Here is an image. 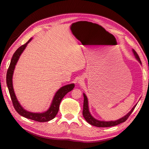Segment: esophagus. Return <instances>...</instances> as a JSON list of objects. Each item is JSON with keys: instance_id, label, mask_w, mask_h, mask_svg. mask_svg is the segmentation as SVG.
<instances>
[{"instance_id": "1", "label": "esophagus", "mask_w": 149, "mask_h": 149, "mask_svg": "<svg viewBox=\"0 0 149 149\" xmlns=\"http://www.w3.org/2000/svg\"><path fill=\"white\" fill-rule=\"evenodd\" d=\"M83 82H84V79L81 77L80 79H79V80H78V84H81Z\"/></svg>"}]
</instances>
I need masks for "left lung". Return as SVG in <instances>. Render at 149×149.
<instances>
[{
	"label": "left lung",
	"instance_id": "left-lung-1",
	"mask_svg": "<svg viewBox=\"0 0 149 149\" xmlns=\"http://www.w3.org/2000/svg\"><path fill=\"white\" fill-rule=\"evenodd\" d=\"M133 53L134 54L135 58L137 59V61L141 64V61L139 57L138 54H137L134 50H132ZM84 109H83V116L85 118V120L89 123V124L96 126V127H112V126H115L116 125L120 124L121 123L124 122L127 119L128 117L130 116V114H132L133 110L135 109V108L137 104H136L134 107L132 108V109L127 114L125 115L124 116L120 118L117 120L114 121H101L96 119L90 113L89 108V103H88V99L86 95L84 93Z\"/></svg>",
	"mask_w": 149,
	"mask_h": 149
}]
</instances>
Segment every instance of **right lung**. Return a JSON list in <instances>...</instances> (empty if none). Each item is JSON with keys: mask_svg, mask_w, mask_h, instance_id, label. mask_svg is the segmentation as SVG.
I'll list each match as a JSON object with an SVG mask.
<instances>
[{"mask_svg": "<svg viewBox=\"0 0 149 149\" xmlns=\"http://www.w3.org/2000/svg\"><path fill=\"white\" fill-rule=\"evenodd\" d=\"M31 40L32 38L30 39L26 44H24L22 45V46L19 47L13 54V56H12L11 59L10 64L8 71H7L6 84L9 91L12 103H13L14 107L15 108V110H16V112L18 113L19 114L27 118V119L37 121V122H49V121L52 120L53 118H55V116H56L58 112L59 106L62 99L64 98V96L66 95L68 93L74 89L75 87V84H71L68 85H65L64 86L60 88V89L57 91L56 93H55L53 99L52 100V102L51 104H50L49 109L47 111H45V112L41 113L31 112L26 110L22 107V106L20 104V103L19 102L18 100L17 99L16 95H15L13 87V83H12V77H13L15 67H16L17 62L19 58V56H21L22 52H24V50L26 48L27 44H28Z\"/></svg>", "mask_w": 149, "mask_h": 149, "instance_id": "right-lung-1", "label": "right lung"}]
</instances>
